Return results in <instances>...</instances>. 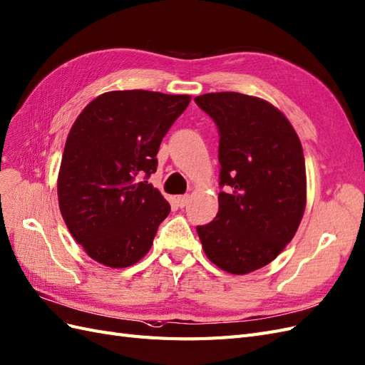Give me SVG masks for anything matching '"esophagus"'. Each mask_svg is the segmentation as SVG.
I'll use <instances>...</instances> for the list:
<instances>
[{"instance_id": "1", "label": "esophagus", "mask_w": 365, "mask_h": 365, "mask_svg": "<svg viewBox=\"0 0 365 365\" xmlns=\"http://www.w3.org/2000/svg\"><path fill=\"white\" fill-rule=\"evenodd\" d=\"M188 202H190V195H179V197H177V205H179L180 208H185L186 205H188Z\"/></svg>"}]
</instances>
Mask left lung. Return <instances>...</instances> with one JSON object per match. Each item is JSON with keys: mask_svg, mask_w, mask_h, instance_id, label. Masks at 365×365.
Segmentation results:
<instances>
[{"mask_svg": "<svg viewBox=\"0 0 365 365\" xmlns=\"http://www.w3.org/2000/svg\"><path fill=\"white\" fill-rule=\"evenodd\" d=\"M219 130V211L197 227L205 255L232 274L279 256L305 210V160L299 137L269 103L239 92L194 98Z\"/></svg>", "mask_w": 365, "mask_h": 365, "instance_id": "left-lung-1", "label": "left lung"}]
</instances>
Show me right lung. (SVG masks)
<instances>
[{
    "instance_id": "obj_1",
    "label": "right lung",
    "mask_w": 365,
    "mask_h": 365,
    "mask_svg": "<svg viewBox=\"0 0 365 365\" xmlns=\"http://www.w3.org/2000/svg\"><path fill=\"white\" fill-rule=\"evenodd\" d=\"M190 96L112 91L92 100L73 123L58 174L61 216L97 262L125 268L153 245L170 203L148 182L162 138Z\"/></svg>"
}]
</instances>
